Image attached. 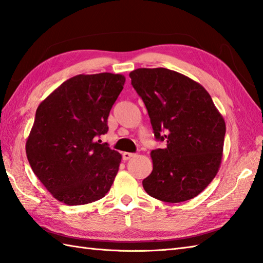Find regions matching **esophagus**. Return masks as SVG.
<instances>
[{
	"label": "esophagus",
	"mask_w": 263,
	"mask_h": 263,
	"mask_svg": "<svg viewBox=\"0 0 263 263\" xmlns=\"http://www.w3.org/2000/svg\"><path fill=\"white\" fill-rule=\"evenodd\" d=\"M135 154H132V153H123V159L124 160H128V159H131L132 157H135Z\"/></svg>",
	"instance_id": "esophagus-1"
}]
</instances>
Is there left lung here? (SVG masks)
I'll use <instances>...</instances> for the list:
<instances>
[{
	"instance_id": "obj_1",
	"label": "left lung",
	"mask_w": 263,
	"mask_h": 263,
	"mask_svg": "<svg viewBox=\"0 0 263 263\" xmlns=\"http://www.w3.org/2000/svg\"><path fill=\"white\" fill-rule=\"evenodd\" d=\"M131 83L146 105L156 139L153 172L142 181L150 197L177 203L197 197L221 164L224 117L199 82L164 68L130 72Z\"/></svg>"
}]
</instances>
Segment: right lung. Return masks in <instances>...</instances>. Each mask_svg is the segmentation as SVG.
<instances>
[{
	"instance_id": "obj_1",
	"label": "right lung",
	"mask_w": 263,
	"mask_h": 263,
	"mask_svg": "<svg viewBox=\"0 0 263 263\" xmlns=\"http://www.w3.org/2000/svg\"><path fill=\"white\" fill-rule=\"evenodd\" d=\"M125 82L123 74H78L39 104L26 142L32 172L53 197L68 205L105 197L122 155L102 144L111 106Z\"/></svg>"
}]
</instances>
